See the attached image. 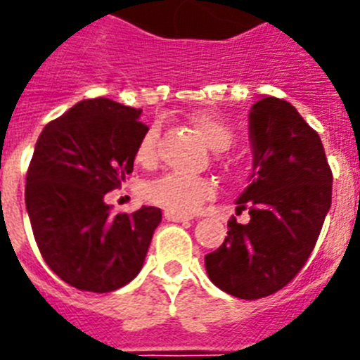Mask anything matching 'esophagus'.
<instances>
[{"mask_svg": "<svg viewBox=\"0 0 360 360\" xmlns=\"http://www.w3.org/2000/svg\"><path fill=\"white\" fill-rule=\"evenodd\" d=\"M164 216L167 221H176V224H182V221H189L191 219V216L182 214V212L178 211H171V209H167V211L164 212Z\"/></svg>", "mask_w": 360, "mask_h": 360, "instance_id": "esophagus-1", "label": "esophagus"}]
</instances>
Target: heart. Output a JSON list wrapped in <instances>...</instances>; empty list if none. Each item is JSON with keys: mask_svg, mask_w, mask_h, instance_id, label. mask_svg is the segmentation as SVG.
<instances>
[{"mask_svg": "<svg viewBox=\"0 0 360 360\" xmlns=\"http://www.w3.org/2000/svg\"><path fill=\"white\" fill-rule=\"evenodd\" d=\"M196 129L214 151H227L234 142V133L221 117L214 113H198L193 117ZM158 129L149 128L139 142L136 160L141 164H153L157 158ZM214 193V187L207 178L191 176V174L167 173L153 180L146 187V196L162 207L178 212H193L209 200Z\"/></svg>", "mask_w": 360, "mask_h": 360, "instance_id": "obj_1", "label": "heart"}]
</instances>
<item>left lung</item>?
<instances>
[{
	"mask_svg": "<svg viewBox=\"0 0 360 360\" xmlns=\"http://www.w3.org/2000/svg\"><path fill=\"white\" fill-rule=\"evenodd\" d=\"M252 173L236 198L249 224H227V238L205 256L219 290L259 299L303 269L332 205V171L319 135L287 101L262 97L249 113Z\"/></svg>",
	"mask_w": 360,
	"mask_h": 360,
	"instance_id": "left-lung-1",
	"label": "left lung"
}]
</instances>
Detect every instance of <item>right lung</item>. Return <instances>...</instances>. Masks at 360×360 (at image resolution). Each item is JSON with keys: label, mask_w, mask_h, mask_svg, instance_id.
<instances>
[{"label": "right lung", "mask_w": 360, "mask_h": 360, "mask_svg": "<svg viewBox=\"0 0 360 360\" xmlns=\"http://www.w3.org/2000/svg\"><path fill=\"white\" fill-rule=\"evenodd\" d=\"M142 110L88 98L44 126L27 173L25 203L46 265L86 292H113L144 265L158 207L113 214L104 195L133 171L148 126Z\"/></svg>", "instance_id": "1"}]
</instances>
